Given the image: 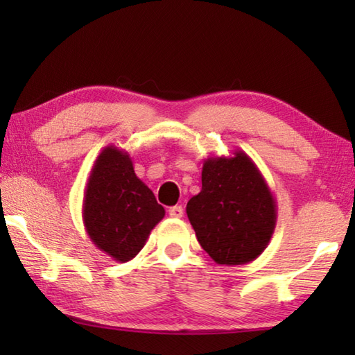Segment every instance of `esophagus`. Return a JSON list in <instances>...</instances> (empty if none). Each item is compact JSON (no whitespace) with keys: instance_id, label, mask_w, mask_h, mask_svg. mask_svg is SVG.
Returning <instances> with one entry per match:
<instances>
[{"instance_id":"1","label":"esophagus","mask_w":355,"mask_h":355,"mask_svg":"<svg viewBox=\"0 0 355 355\" xmlns=\"http://www.w3.org/2000/svg\"><path fill=\"white\" fill-rule=\"evenodd\" d=\"M169 216L171 218H175V219H180L183 218V208L182 207H171L169 208Z\"/></svg>"}]
</instances>
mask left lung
Listing matches in <instances>:
<instances>
[{
  "instance_id": "left-lung-1",
  "label": "left lung",
  "mask_w": 355,
  "mask_h": 355,
  "mask_svg": "<svg viewBox=\"0 0 355 355\" xmlns=\"http://www.w3.org/2000/svg\"><path fill=\"white\" fill-rule=\"evenodd\" d=\"M197 241L218 264H245L263 254L277 222L266 180L243 150L203 161L202 191L186 205Z\"/></svg>"
}]
</instances>
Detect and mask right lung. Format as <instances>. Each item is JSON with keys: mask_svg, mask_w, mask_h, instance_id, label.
Returning <instances> with one entry per match:
<instances>
[{"mask_svg": "<svg viewBox=\"0 0 355 355\" xmlns=\"http://www.w3.org/2000/svg\"><path fill=\"white\" fill-rule=\"evenodd\" d=\"M164 214L152 189L137 178L128 152L116 146L101 150L83 200L91 241L116 261L127 263L139 254Z\"/></svg>", "mask_w": 355, "mask_h": 355, "instance_id": "right-lung-1", "label": "right lung"}]
</instances>
